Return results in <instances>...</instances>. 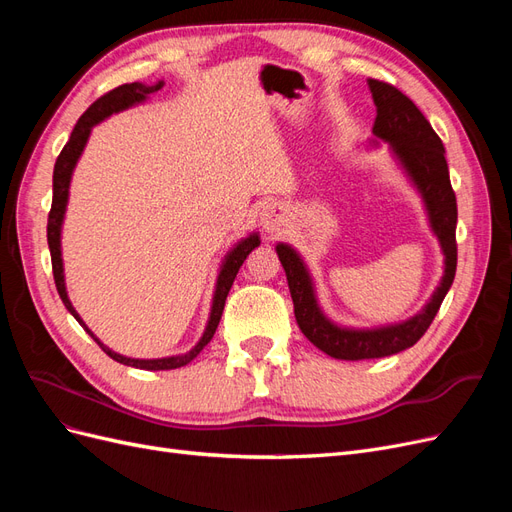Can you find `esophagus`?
<instances>
[{
  "mask_svg": "<svg viewBox=\"0 0 512 512\" xmlns=\"http://www.w3.org/2000/svg\"><path fill=\"white\" fill-rule=\"evenodd\" d=\"M260 224L267 232H275L277 228L282 226V213L275 205H267L265 209L260 211Z\"/></svg>",
  "mask_w": 512,
  "mask_h": 512,
  "instance_id": "esophagus-1",
  "label": "esophagus"
}]
</instances>
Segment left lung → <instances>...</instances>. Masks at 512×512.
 Listing matches in <instances>:
<instances>
[{"label":"left lung","instance_id":"8db88e82","mask_svg":"<svg viewBox=\"0 0 512 512\" xmlns=\"http://www.w3.org/2000/svg\"><path fill=\"white\" fill-rule=\"evenodd\" d=\"M367 85L376 104V121L371 130L376 138H371L369 147H380V141L389 145L391 156L421 196L429 228L438 237L444 254V275L421 312L401 322L382 324V327L354 329L333 322L322 312L314 277L305 260L292 245L277 243L275 252L286 271L299 329L316 348L342 361L380 359V356L412 348L436 318L457 269V200L451 188V177H448L440 136L433 132L431 123L418 111L416 104L397 87L376 79H369Z\"/></svg>","mask_w":512,"mask_h":512}]
</instances>
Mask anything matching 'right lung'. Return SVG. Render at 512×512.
<instances>
[{
	"mask_svg": "<svg viewBox=\"0 0 512 512\" xmlns=\"http://www.w3.org/2000/svg\"><path fill=\"white\" fill-rule=\"evenodd\" d=\"M164 87V81H158L153 85H145V83H126L119 85L117 89L108 91L106 96H102L100 100H96L91 104L87 111L81 115L79 123H76L70 141L66 143V147L61 149L59 158L55 162V170H53V205H51V213H49V226H46V239H49V250H51V260H53V277H55V286L61 301H64L68 312L79 320L81 327L96 339L98 346L111 356L113 361L130 365L136 369H147V371H160V369H177L188 365L190 361L196 359V354L203 350L218 329L222 312H224V303L228 297V290L235 282V277L243 265V260L250 256V252L254 247L260 245V237L258 232H250V235L243 237L241 241H237L235 245L230 247L226 252L222 265H220V273L218 280H215V290H213V301H211V312H209V320L207 327L203 331V337L198 339L196 346L190 348L188 352L183 354H173V356H162V359H132V356H123L115 350H111L108 346H104L100 339L89 331L87 324L83 322V318L76 312L74 305L68 299V290H66V277H64V258H61V226H64V218H66V207H68V196H70V181H72V173L76 168V162H79L81 153L89 141L91 128L98 126L100 121H104L106 117H111L115 113L126 111L130 106H136L145 102L151 94H156Z\"/></svg>",
	"mask_w": 512,
	"mask_h": 512,
	"instance_id": "right-lung-1",
	"label": "right lung"
}]
</instances>
